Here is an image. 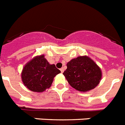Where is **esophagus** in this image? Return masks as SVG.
I'll return each instance as SVG.
<instances>
[{"instance_id": "34e87169", "label": "esophagus", "mask_w": 125, "mask_h": 125, "mask_svg": "<svg viewBox=\"0 0 125 125\" xmlns=\"http://www.w3.org/2000/svg\"><path fill=\"white\" fill-rule=\"evenodd\" d=\"M60 71H61V72H62V73H63V71H64V69H63V68H61Z\"/></svg>"}]
</instances>
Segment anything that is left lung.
Masks as SVG:
<instances>
[{
    "mask_svg": "<svg viewBox=\"0 0 125 125\" xmlns=\"http://www.w3.org/2000/svg\"><path fill=\"white\" fill-rule=\"evenodd\" d=\"M67 67L63 74L69 84L79 92L93 90L101 80V69L88 56L73 58L67 63Z\"/></svg>",
    "mask_w": 125,
    "mask_h": 125,
    "instance_id": "1",
    "label": "left lung"
}]
</instances>
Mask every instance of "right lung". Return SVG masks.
<instances>
[{
  "label": "right lung",
  "instance_id": "1",
  "mask_svg": "<svg viewBox=\"0 0 125 125\" xmlns=\"http://www.w3.org/2000/svg\"><path fill=\"white\" fill-rule=\"evenodd\" d=\"M60 71L51 65L42 54L37 56L24 66L21 79L29 90L35 92H42L51 86L53 79Z\"/></svg>",
  "mask_w": 125,
  "mask_h": 125
}]
</instances>
